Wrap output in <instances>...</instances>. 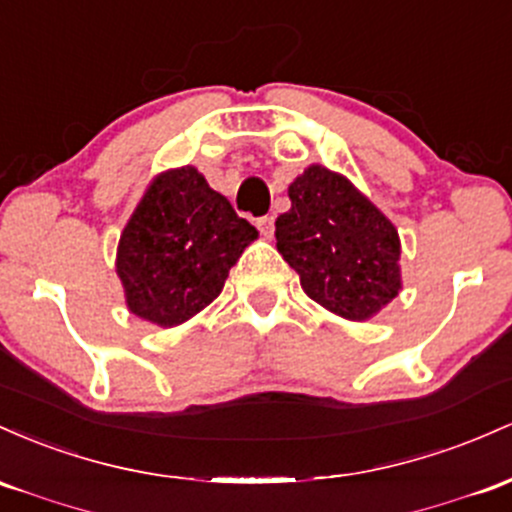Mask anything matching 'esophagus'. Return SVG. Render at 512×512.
<instances>
[{"label": "esophagus", "instance_id": "esophagus-1", "mask_svg": "<svg viewBox=\"0 0 512 512\" xmlns=\"http://www.w3.org/2000/svg\"><path fill=\"white\" fill-rule=\"evenodd\" d=\"M256 227H258V232L263 234V237H273V232H275V220H273V215L258 217Z\"/></svg>", "mask_w": 512, "mask_h": 512}]
</instances>
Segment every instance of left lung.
Returning <instances> with one entry per match:
<instances>
[{
  "label": "left lung",
  "mask_w": 512,
  "mask_h": 512,
  "mask_svg": "<svg viewBox=\"0 0 512 512\" xmlns=\"http://www.w3.org/2000/svg\"><path fill=\"white\" fill-rule=\"evenodd\" d=\"M287 193L275 239L314 302L363 321L399 295V234L353 183L309 166Z\"/></svg>",
  "instance_id": "1"
}]
</instances>
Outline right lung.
<instances>
[{
    "label": "right lung",
    "instance_id": "right-lung-1",
    "mask_svg": "<svg viewBox=\"0 0 512 512\" xmlns=\"http://www.w3.org/2000/svg\"><path fill=\"white\" fill-rule=\"evenodd\" d=\"M256 237V227L193 166L157 176L118 246L130 312L159 326L183 324L220 295L229 268Z\"/></svg>",
    "mask_w": 512,
    "mask_h": 512
}]
</instances>
